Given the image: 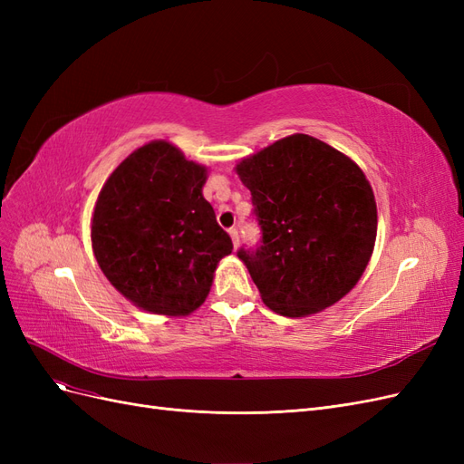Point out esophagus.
Wrapping results in <instances>:
<instances>
[{
    "label": "esophagus",
    "mask_w": 464,
    "mask_h": 464,
    "mask_svg": "<svg viewBox=\"0 0 464 464\" xmlns=\"http://www.w3.org/2000/svg\"><path fill=\"white\" fill-rule=\"evenodd\" d=\"M228 234H230V237H232V244H234V247L240 246V236H237V230H236V228H230V230H228Z\"/></svg>",
    "instance_id": "esophagus-1"
}]
</instances>
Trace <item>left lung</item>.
I'll return each instance as SVG.
<instances>
[{
    "instance_id": "8db88e82",
    "label": "left lung",
    "mask_w": 464,
    "mask_h": 464,
    "mask_svg": "<svg viewBox=\"0 0 464 464\" xmlns=\"http://www.w3.org/2000/svg\"><path fill=\"white\" fill-rule=\"evenodd\" d=\"M251 191L261 246L237 257L275 314L305 317L356 286L375 246L370 181L341 150L294 133L236 164Z\"/></svg>"
}]
</instances>
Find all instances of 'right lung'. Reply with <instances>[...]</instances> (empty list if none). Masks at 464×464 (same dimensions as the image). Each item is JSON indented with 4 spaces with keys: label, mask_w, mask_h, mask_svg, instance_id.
I'll return each instance as SVG.
<instances>
[{
    "label": "right lung",
    "mask_w": 464,
    "mask_h": 464,
    "mask_svg": "<svg viewBox=\"0 0 464 464\" xmlns=\"http://www.w3.org/2000/svg\"><path fill=\"white\" fill-rule=\"evenodd\" d=\"M207 168L168 141L133 150L98 195L91 240L106 278L150 314L189 315L205 302L232 240L203 198Z\"/></svg>",
    "instance_id": "1"
}]
</instances>
